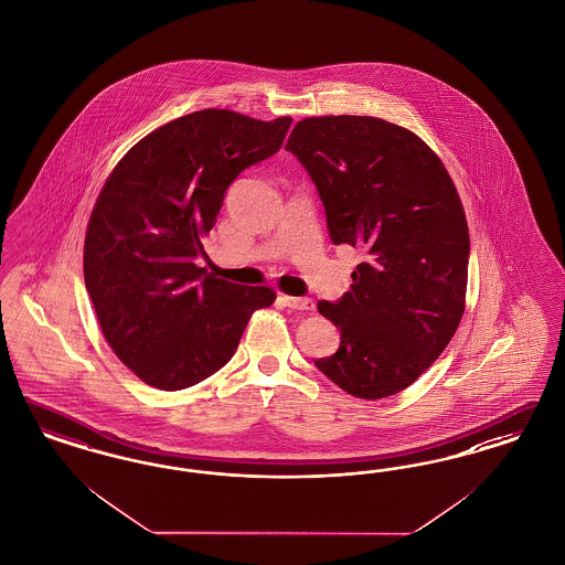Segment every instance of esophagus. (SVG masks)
Listing matches in <instances>:
<instances>
[{
  "instance_id": "obj_1",
  "label": "esophagus",
  "mask_w": 565,
  "mask_h": 565,
  "mask_svg": "<svg viewBox=\"0 0 565 565\" xmlns=\"http://www.w3.org/2000/svg\"><path fill=\"white\" fill-rule=\"evenodd\" d=\"M284 302H286V307H290V309H294V311H315V302H312V298H296V296H284Z\"/></svg>"
}]
</instances>
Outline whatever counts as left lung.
Instances as JSON below:
<instances>
[{
  "instance_id": "left-lung-1",
  "label": "left lung",
  "mask_w": 565,
  "mask_h": 565,
  "mask_svg": "<svg viewBox=\"0 0 565 565\" xmlns=\"http://www.w3.org/2000/svg\"><path fill=\"white\" fill-rule=\"evenodd\" d=\"M286 150L311 175L331 242L365 253L351 290L317 302L340 349L315 367L356 398L392 396L443 354L463 317L469 232L455 183L419 137L382 118H305Z\"/></svg>"
}]
</instances>
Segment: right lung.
Masks as SVG:
<instances>
[{
    "label": "right lung",
    "mask_w": 565,
    "mask_h": 565,
    "mask_svg": "<svg viewBox=\"0 0 565 565\" xmlns=\"http://www.w3.org/2000/svg\"><path fill=\"white\" fill-rule=\"evenodd\" d=\"M292 118L198 110L158 127L120 158L87 225L83 275L99 328L139 380L183 390L230 363L265 286L195 265L227 188L275 154Z\"/></svg>",
    "instance_id": "add662e5"
}]
</instances>
